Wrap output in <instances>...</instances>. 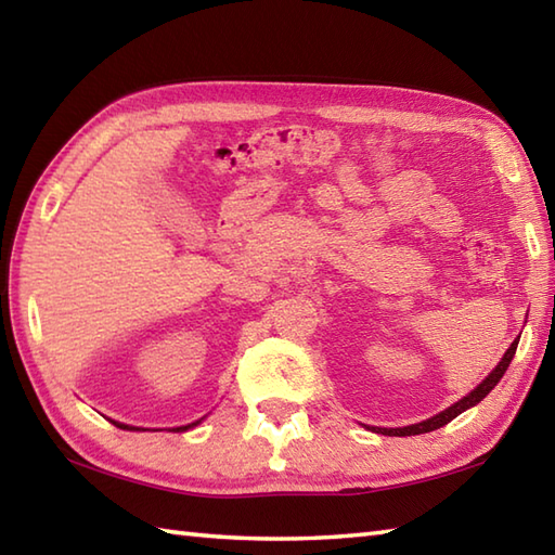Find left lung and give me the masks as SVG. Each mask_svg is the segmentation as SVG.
<instances>
[{"label": "left lung", "instance_id": "left-lung-1", "mask_svg": "<svg viewBox=\"0 0 555 555\" xmlns=\"http://www.w3.org/2000/svg\"><path fill=\"white\" fill-rule=\"evenodd\" d=\"M517 340H520V336H517ZM517 340H513V346H511L508 350H505V356H503L501 362L496 364V370H493V372L487 376V379L475 388L473 393L465 396V398H460L455 405H451L448 410L439 412V415L431 417V420H424V422H420V424H410V427H400V429L372 427V429H374L376 434H386V436H415V434H427V431H434V429L443 427V424L455 420V417L460 415V412H465L467 408L477 405L481 398H487V396L491 393V388L501 382V376L505 374V370H508V364H511V360H513V356H515V350H517Z\"/></svg>", "mask_w": 555, "mask_h": 555}]
</instances>
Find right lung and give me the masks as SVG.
<instances>
[{
    "label": "right lung",
    "mask_w": 555,
    "mask_h": 555,
    "mask_svg": "<svg viewBox=\"0 0 555 555\" xmlns=\"http://www.w3.org/2000/svg\"><path fill=\"white\" fill-rule=\"evenodd\" d=\"M114 424H116V427H121V429H133V427H128V424H119V422H114ZM195 424H197V422H193V424H185V427H176L173 431H185V429L195 427Z\"/></svg>",
    "instance_id": "add662e5"
}]
</instances>
